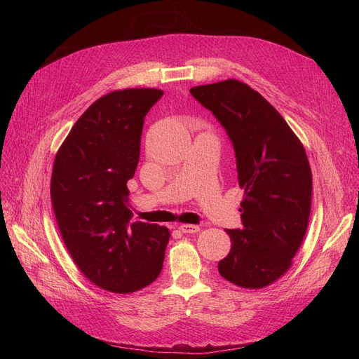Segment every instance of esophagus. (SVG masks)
Returning <instances> with one entry per match:
<instances>
[{
    "mask_svg": "<svg viewBox=\"0 0 359 359\" xmlns=\"http://www.w3.org/2000/svg\"><path fill=\"white\" fill-rule=\"evenodd\" d=\"M178 229L182 233H196V232L201 231V227L198 224H181Z\"/></svg>",
    "mask_w": 359,
    "mask_h": 359,
    "instance_id": "1",
    "label": "esophagus"
}]
</instances>
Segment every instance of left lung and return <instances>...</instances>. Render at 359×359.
Returning a JSON list of instances; mask_svg holds the SVG:
<instances>
[{"label": "left lung", "instance_id": "1", "mask_svg": "<svg viewBox=\"0 0 359 359\" xmlns=\"http://www.w3.org/2000/svg\"><path fill=\"white\" fill-rule=\"evenodd\" d=\"M190 93L226 128L244 190L243 227L226 231L232 245L219 273L244 289L266 287L287 273L307 232L313 180L306 149L276 107L241 81Z\"/></svg>", "mask_w": 359, "mask_h": 359}]
</instances>
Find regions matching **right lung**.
<instances>
[{
    "instance_id": "1",
    "label": "right lung",
    "mask_w": 359,
    "mask_h": 359,
    "mask_svg": "<svg viewBox=\"0 0 359 359\" xmlns=\"http://www.w3.org/2000/svg\"><path fill=\"white\" fill-rule=\"evenodd\" d=\"M161 95L157 88H127L100 97L74 123L53 161L50 201L62 241L81 273L114 293L147 287L165 260L169 229L130 223L127 189L144 118Z\"/></svg>"
}]
</instances>
